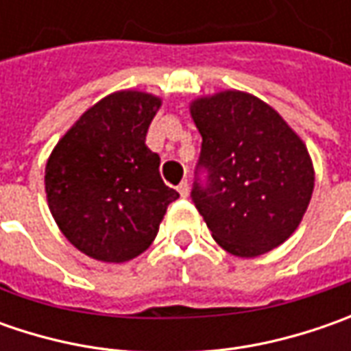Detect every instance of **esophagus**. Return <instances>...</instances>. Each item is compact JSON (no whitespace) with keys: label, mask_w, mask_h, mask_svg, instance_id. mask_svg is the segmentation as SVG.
<instances>
[{"label":"esophagus","mask_w":351,"mask_h":351,"mask_svg":"<svg viewBox=\"0 0 351 351\" xmlns=\"http://www.w3.org/2000/svg\"><path fill=\"white\" fill-rule=\"evenodd\" d=\"M178 191H180V195H182V197L189 195V183H187V182L180 183V185H178Z\"/></svg>","instance_id":"1"}]
</instances>
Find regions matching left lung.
<instances>
[{
	"label": "left lung",
	"instance_id": "8db88e82",
	"mask_svg": "<svg viewBox=\"0 0 351 351\" xmlns=\"http://www.w3.org/2000/svg\"><path fill=\"white\" fill-rule=\"evenodd\" d=\"M203 144L191 199L215 242L238 258L277 248L303 221L315 168L301 136L274 107L226 89L189 105Z\"/></svg>",
	"mask_w": 351,
	"mask_h": 351
}]
</instances>
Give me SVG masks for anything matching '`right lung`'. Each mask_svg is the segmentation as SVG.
Listing matches in <instances>:
<instances>
[{
	"instance_id": "right-lung-1",
	"label": "right lung",
	"mask_w": 351,
	"mask_h": 351,
	"mask_svg": "<svg viewBox=\"0 0 351 351\" xmlns=\"http://www.w3.org/2000/svg\"><path fill=\"white\" fill-rule=\"evenodd\" d=\"M160 105L152 93L115 91L89 107L48 158V209L70 244L93 260L141 256L180 197L162 182L160 156L146 146Z\"/></svg>"
}]
</instances>
